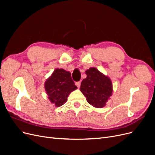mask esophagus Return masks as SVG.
I'll list each match as a JSON object with an SVG mask.
<instances>
[{
  "label": "esophagus",
  "mask_w": 155,
  "mask_h": 155,
  "mask_svg": "<svg viewBox=\"0 0 155 155\" xmlns=\"http://www.w3.org/2000/svg\"><path fill=\"white\" fill-rule=\"evenodd\" d=\"M76 85L78 87V88H79V87H80V85H81V81H78V82H76Z\"/></svg>",
  "instance_id": "esophagus-1"
}]
</instances>
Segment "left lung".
Instances as JSON below:
<instances>
[{"label":"left lung","instance_id":"8db88e82","mask_svg":"<svg viewBox=\"0 0 155 155\" xmlns=\"http://www.w3.org/2000/svg\"><path fill=\"white\" fill-rule=\"evenodd\" d=\"M85 74L87 78L81 81V92L92 106L104 107L113 91L110 79L94 67L87 70Z\"/></svg>","mask_w":155,"mask_h":155}]
</instances>
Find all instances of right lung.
I'll return each mask as SVG.
<instances>
[{"label":"right lung","mask_w":155,"mask_h":155,"mask_svg":"<svg viewBox=\"0 0 155 155\" xmlns=\"http://www.w3.org/2000/svg\"><path fill=\"white\" fill-rule=\"evenodd\" d=\"M77 88L72 80L71 73L63 68H56L45 83L48 98L57 107L66 103L68 95Z\"/></svg>","instance_id":"obj_1"}]
</instances>
